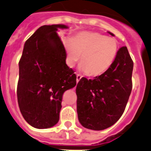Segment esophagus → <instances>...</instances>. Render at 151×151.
Instances as JSON below:
<instances>
[{"label":"esophagus","instance_id":"obj_1","mask_svg":"<svg viewBox=\"0 0 151 151\" xmlns=\"http://www.w3.org/2000/svg\"><path fill=\"white\" fill-rule=\"evenodd\" d=\"M81 77H82V76H81V75H79V74L77 75V76H76V81H77V83H78V81H80V79H81Z\"/></svg>","mask_w":151,"mask_h":151}]
</instances>
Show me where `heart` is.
<instances>
[{
  "label": "heart",
  "mask_w": 151,
  "mask_h": 151,
  "mask_svg": "<svg viewBox=\"0 0 151 151\" xmlns=\"http://www.w3.org/2000/svg\"><path fill=\"white\" fill-rule=\"evenodd\" d=\"M67 63L73 67L81 56V71L91 76L105 73L116 58L118 45L116 39L97 32H83L71 40H64Z\"/></svg>",
  "instance_id": "obj_1"
}]
</instances>
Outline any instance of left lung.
Wrapping results in <instances>:
<instances>
[{"instance_id": "1", "label": "left lung", "mask_w": 151, "mask_h": 151, "mask_svg": "<svg viewBox=\"0 0 151 151\" xmlns=\"http://www.w3.org/2000/svg\"><path fill=\"white\" fill-rule=\"evenodd\" d=\"M133 68L127 48L122 47L105 73L93 80H80L76 87L77 113L83 127L102 130L119 119L131 93Z\"/></svg>"}]
</instances>
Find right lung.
<instances>
[{
	"label": "right lung",
	"mask_w": 151,
	"mask_h": 151,
	"mask_svg": "<svg viewBox=\"0 0 151 151\" xmlns=\"http://www.w3.org/2000/svg\"><path fill=\"white\" fill-rule=\"evenodd\" d=\"M64 24L44 25L24 44L19 61L17 96L28 124L38 129L58 123L63 93L76 85V76L66 64L67 53L57 32Z\"/></svg>",
	"instance_id": "1"
}]
</instances>
